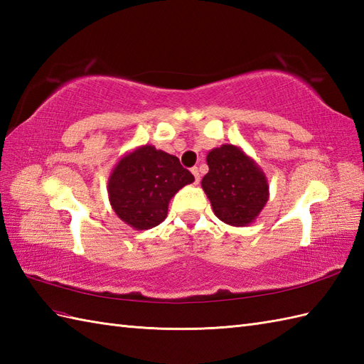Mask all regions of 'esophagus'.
Here are the masks:
<instances>
[{
	"instance_id": "1",
	"label": "esophagus",
	"mask_w": 364,
	"mask_h": 364,
	"mask_svg": "<svg viewBox=\"0 0 364 364\" xmlns=\"http://www.w3.org/2000/svg\"><path fill=\"white\" fill-rule=\"evenodd\" d=\"M192 172V175H194V178H196V184H198L200 183V173H198V168L197 167H194L191 170Z\"/></svg>"
}]
</instances>
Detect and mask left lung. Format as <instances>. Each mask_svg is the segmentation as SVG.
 I'll return each instance as SVG.
<instances>
[{
	"mask_svg": "<svg viewBox=\"0 0 364 364\" xmlns=\"http://www.w3.org/2000/svg\"><path fill=\"white\" fill-rule=\"evenodd\" d=\"M210 167L202 188L214 214L231 227H247L258 219L269 200L262 168L241 146L223 144L206 154Z\"/></svg>",
	"mask_w": 364,
	"mask_h": 364,
	"instance_id": "left-lung-1",
	"label": "left lung"
}]
</instances>
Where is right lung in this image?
<instances>
[{
  "label": "right lung",
  "mask_w": 364,
  "mask_h": 364,
  "mask_svg": "<svg viewBox=\"0 0 364 364\" xmlns=\"http://www.w3.org/2000/svg\"><path fill=\"white\" fill-rule=\"evenodd\" d=\"M194 181L173 154L141 145L123 154L111 170L107 196L117 218L134 230H150L167 218L168 203Z\"/></svg>",
  "instance_id": "obj_1"
}]
</instances>
